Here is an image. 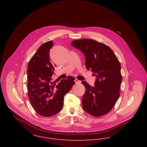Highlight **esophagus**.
<instances>
[{
    "mask_svg": "<svg viewBox=\"0 0 147 147\" xmlns=\"http://www.w3.org/2000/svg\"><path fill=\"white\" fill-rule=\"evenodd\" d=\"M76 83H77V84H80V83H81V81H80V80H78V79H76Z\"/></svg>",
    "mask_w": 147,
    "mask_h": 147,
    "instance_id": "esophagus-1",
    "label": "esophagus"
}]
</instances>
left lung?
Returning <instances> with one entry per match:
<instances>
[{
  "instance_id": "1",
  "label": "left lung",
  "mask_w": 147,
  "mask_h": 147,
  "mask_svg": "<svg viewBox=\"0 0 147 147\" xmlns=\"http://www.w3.org/2000/svg\"><path fill=\"white\" fill-rule=\"evenodd\" d=\"M71 45L84 54L86 69L96 77L93 86L82 82L85 88L83 108L94 117L106 115L111 110L119 96L122 77L119 60L109 47L95 40H77Z\"/></svg>"
}]
</instances>
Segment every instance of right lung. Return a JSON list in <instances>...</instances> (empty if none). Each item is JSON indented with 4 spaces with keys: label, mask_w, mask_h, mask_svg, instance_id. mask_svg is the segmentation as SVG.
Listing matches in <instances>:
<instances>
[{
    "label": "right lung",
    "mask_w": 147,
    "mask_h": 147,
    "mask_svg": "<svg viewBox=\"0 0 147 147\" xmlns=\"http://www.w3.org/2000/svg\"><path fill=\"white\" fill-rule=\"evenodd\" d=\"M52 41L45 42L38 48L28 65V92L30 102L40 115L50 117L61 111L64 95L75 84V78L67 77L57 85L52 81L55 65L51 62L49 51Z\"/></svg>",
    "instance_id": "add662e5"
}]
</instances>
